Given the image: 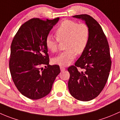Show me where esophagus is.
<instances>
[{
  "label": "esophagus",
  "instance_id": "obj_1",
  "mask_svg": "<svg viewBox=\"0 0 120 120\" xmlns=\"http://www.w3.org/2000/svg\"><path fill=\"white\" fill-rule=\"evenodd\" d=\"M60 71H65L66 70L65 68H64V66H60Z\"/></svg>",
  "mask_w": 120,
  "mask_h": 120
}]
</instances>
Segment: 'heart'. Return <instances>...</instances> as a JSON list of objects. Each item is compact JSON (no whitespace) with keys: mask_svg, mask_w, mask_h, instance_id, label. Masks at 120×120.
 Instances as JSON below:
<instances>
[{"mask_svg":"<svg viewBox=\"0 0 120 120\" xmlns=\"http://www.w3.org/2000/svg\"><path fill=\"white\" fill-rule=\"evenodd\" d=\"M55 37L49 34L45 39V45L48 50L55 52L58 49L60 41L65 42L66 50L62 52L52 59L54 64L61 66L70 65L76 57V54L84 51L88 44L90 36V28L86 23L73 20L64 21L55 30Z\"/></svg>","mask_w":120,"mask_h":120,"instance_id":"obj_1","label":"heart"}]
</instances>
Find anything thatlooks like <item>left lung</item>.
Returning a JSON list of instances; mask_svg holds the SVG:
<instances>
[{"instance_id": "left-lung-1", "label": "left lung", "mask_w": 120, "mask_h": 120, "mask_svg": "<svg viewBox=\"0 0 120 120\" xmlns=\"http://www.w3.org/2000/svg\"><path fill=\"white\" fill-rule=\"evenodd\" d=\"M73 17L86 22L90 28V36L81 56L75 65L68 69L70 73L68 88L76 99L89 101L99 95L108 79L112 65L109 46L102 28L94 18L87 14Z\"/></svg>"}]
</instances>
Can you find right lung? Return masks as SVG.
Wrapping results in <instances>:
<instances>
[{
	"label": "right lung",
	"mask_w": 120,
	"mask_h": 120,
	"mask_svg": "<svg viewBox=\"0 0 120 120\" xmlns=\"http://www.w3.org/2000/svg\"><path fill=\"white\" fill-rule=\"evenodd\" d=\"M59 19H29L21 26L12 41L9 60L11 76L18 91L31 99L47 95L60 73L58 65H49L45 43ZM43 65H46L44 69L41 68Z\"/></svg>",
	"instance_id": "right-lung-1"
}]
</instances>
